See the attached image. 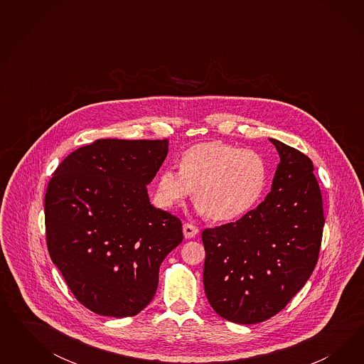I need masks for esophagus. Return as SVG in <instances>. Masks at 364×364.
I'll return each mask as SVG.
<instances>
[{"label":"esophagus","instance_id":"esophagus-1","mask_svg":"<svg viewBox=\"0 0 364 364\" xmlns=\"http://www.w3.org/2000/svg\"><path fill=\"white\" fill-rule=\"evenodd\" d=\"M183 232H184L186 239H192V237H195L198 235V228L195 227V225H192V224H189V223H186L183 225Z\"/></svg>","mask_w":364,"mask_h":364}]
</instances>
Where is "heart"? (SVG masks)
Wrapping results in <instances>:
<instances>
[{
	"mask_svg": "<svg viewBox=\"0 0 364 364\" xmlns=\"http://www.w3.org/2000/svg\"><path fill=\"white\" fill-rule=\"evenodd\" d=\"M180 171L166 168L156 184V200L173 208L193 193L200 213L216 223L237 220L260 203L268 187L269 169L263 154L223 141L188 148Z\"/></svg>",
	"mask_w": 364,
	"mask_h": 364,
	"instance_id": "1",
	"label": "heart"
}]
</instances>
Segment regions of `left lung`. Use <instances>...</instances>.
Segmentation results:
<instances>
[{
  "mask_svg": "<svg viewBox=\"0 0 364 364\" xmlns=\"http://www.w3.org/2000/svg\"><path fill=\"white\" fill-rule=\"evenodd\" d=\"M269 141L280 163L264 201L201 235L207 299L218 315L239 324L275 316L304 287L319 257L324 216L314 164L298 149Z\"/></svg>",
  "mask_w": 364,
  "mask_h": 364,
  "instance_id": "left-lung-1",
  "label": "left lung"
}]
</instances>
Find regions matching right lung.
<instances>
[{"label": "right lung", "instance_id": "obj_1", "mask_svg": "<svg viewBox=\"0 0 364 364\" xmlns=\"http://www.w3.org/2000/svg\"><path fill=\"white\" fill-rule=\"evenodd\" d=\"M168 144L100 139L66 156L48 184L50 259L78 301L97 315L143 311L163 260L183 242L180 219L154 208L146 191Z\"/></svg>", "mask_w": 364, "mask_h": 364}]
</instances>
